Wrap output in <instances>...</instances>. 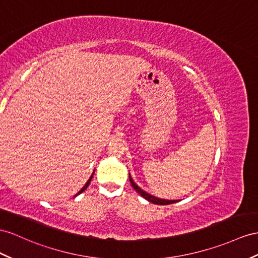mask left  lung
I'll list each match as a JSON object with an SVG mask.
<instances>
[{"label": "left lung", "instance_id": "1", "mask_svg": "<svg viewBox=\"0 0 258 258\" xmlns=\"http://www.w3.org/2000/svg\"><path fill=\"white\" fill-rule=\"evenodd\" d=\"M130 176V182L132 184V186H133V188L136 190V192L140 194L142 197H144L145 200H147L148 202L153 203V204H157V205H169V204H173V203H176L177 201H169V200H162V198H158L156 196H153L150 195L148 193L145 192V190H143L140 186L137 185V184L133 181V179H132L131 174L128 175Z\"/></svg>", "mask_w": 258, "mask_h": 258}]
</instances>
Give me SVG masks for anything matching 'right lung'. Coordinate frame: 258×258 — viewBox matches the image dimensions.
I'll use <instances>...</instances> for the list:
<instances>
[{
    "mask_svg": "<svg viewBox=\"0 0 258 258\" xmlns=\"http://www.w3.org/2000/svg\"><path fill=\"white\" fill-rule=\"evenodd\" d=\"M92 175H94V173H92V174H91V176L89 177V180L87 181V183H86V184H85V185L83 186V188H82L81 190H79V192H78V193H77V194L75 195V197H76L77 195H79V194H82V193L84 192V190H85L86 188H87V187H88V185H89V184H90V181H91V179H92Z\"/></svg>",
    "mask_w": 258,
    "mask_h": 258,
    "instance_id": "1",
    "label": "right lung"
}]
</instances>
